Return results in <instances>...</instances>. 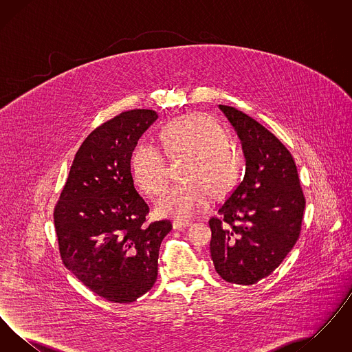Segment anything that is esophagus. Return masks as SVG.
Masks as SVG:
<instances>
[{
    "label": "esophagus",
    "mask_w": 352,
    "mask_h": 352,
    "mask_svg": "<svg viewBox=\"0 0 352 352\" xmlns=\"http://www.w3.org/2000/svg\"><path fill=\"white\" fill-rule=\"evenodd\" d=\"M192 223L188 220H174L173 221V228L174 230H184L187 227H190Z\"/></svg>",
    "instance_id": "obj_1"
}]
</instances>
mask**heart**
Here are the masks:
<instances>
[{
  "instance_id": "b5f03b06",
  "label": "heart",
  "mask_w": 352,
  "mask_h": 352,
  "mask_svg": "<svg viewBox=\"0 0 352 352\" xmlns=\"http://www.w3.org/2000/svg\"><path fill=\"white\" fill-rule=\"evenodd\" d=\"M161 141L168 157H188L182 178L187 182L168 188L158 199L155 211L178 220L203 211L211 197L227 194L239 181L241 155L228 144V137L215 121L204 115H187L168 122ZM135 184L149 197L166 186V162L162 151L149 141H140L131 157Z\"/></svg>"
}]
</instances>
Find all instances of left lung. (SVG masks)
I'll list each match as a JSON object with an SVG mask.
<instances>
[{
	"label": "left lung",
	"instance_id": "left-lung-1",
	"mask_svg": "<svg viewBox=\"0 0 352 352\" xmlns=\"http://www.w3.org/2000/svg\"><path fill=\"white\" fill-rule=\"evenodd\" d=\"M219 109L234 126L245 158L244 178L210 219L211 258L230 284L253 285L277 268L298 240L305 197L284 144L232 107Z\"/></svg>",
	"mask_w": 352,
	"mask_h": 352
}]
</instances>
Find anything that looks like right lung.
I'll return each instance as SVG.
<instances>
[{"label":"right lung","mask_w":352,"mask_h":352,"mask_svg":"<svg viewBox=\"0 0 352 352\" xmlns=\"http://www.w3.org/2000/svg\"><path fill=\"white\" fill-rule=\"evenodd\" d=\"M158 118L151 109L122 112L84 140L54 211L65 267L107 301L134 302L158 274L168 220L145 223L149 207L138 195L131 157Z\"/></svg>","instance_id":"add662e5"}]
</instances>
